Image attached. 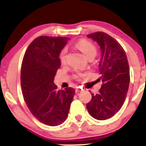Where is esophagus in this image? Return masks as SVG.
<instances>
[{
  "label": "esophagus",
  "mask_w": 146,
  "mask_h": 146,
  "mask_svg": "<svg viewBox=\"0 0 146 146\" xmlns=\"http://www.w3.org/2000/svg\"><path fill=\"white\" fill-rule=\"evenodd\" d=\"M83 90L82 88H80V87H78V88L75 89V91H76V93H79V92H82Z\"/></svg>",
  "instance_id": "obj_1"
}]
</instances>
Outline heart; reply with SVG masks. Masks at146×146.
<instances>
[{
    "mask_svg": "<svg viewBox=\"0 0 146 146\" xmlns=\"http://www.w3.org/2000/svg\"><path fill=\"white\" fill-rule=\"evenodd\" d=\"M76 47L79 48L86 58L90 56H95L97 53L96 47L94 46V44H92L89 41L86 40H80L75 44ZM66 49H64L61 52L60 56V59L62 63L64 62L66 60Z\"/></svg>",
    "mask_w": 146,
    "mask_h": 146,
    "instance_id": "heart-1",
    "label": "heart"
}]
</instances>
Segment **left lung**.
I'll return each instance as SVG.
<instances>
[{
    "label": "left lung",
    "instance_id": "1",
    "mask_svg": "<svg viewBox=\"0 0 146 146\" xmlns=\"http://www.w3.org/2000/svg\"><path fill=\"white\" fill-rule=\"evenodd\" d=\"M88 38L96 42L101 50L99 71L102 84L98 93H92L86 105L88 113L98 120L110 118L121 109L130 84V69L125 52L119 43L104 32L91 33Z\"/></svg>",
    "mask_w": 146,
    "mask_h": 146
}]
</instances>
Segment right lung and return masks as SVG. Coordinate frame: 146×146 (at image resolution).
<instances>
[{"instance_id":"1","label":"right lung","mask_w":146,"mask_h":146,"mask_svg":"<svg viewBox=\"0 0 146 146\" xmlns=\"http://www.w3.org/2000/svg\"><path fill=\"white\" fill-rule=\"evenodd\" d=\"M69 40L38 37L28 46L22 62L21 82L25 103L38 121L50 126L62 124L67 119L75 95L74 88L58 90L53 82L61 66L60 54Z\"/></svg>"}]
</instances>
